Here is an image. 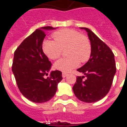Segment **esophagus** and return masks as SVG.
Here are the masks:
<instances>
[{
	"label": "esophagus",
	"instance_id": "34e87169",
	"mask_svg": "<svg viewBox=\"0 0 127 127\" xmlns=\"http://www.w3.org/2000/svg\"><path fill=\"white\" fill-rule=\"evenodd\" d=\"M67 75H68V73H66V72H63L62 73V76H63V78H65Z\"/></svg>",
	"mask_w": 127,
	"mask_h": 127
}]
</instances>
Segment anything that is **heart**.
Returning a JSON list of instances; mask_svg holds the SVG:
<instances>
[{"label":"heart","instance_id":"1","mask_svg":"<svg viewBox=\"0 0 127 127\" xmlns=\"http://www.w3.org/2000/svg\"><path fill=\"white\" fill-rule=\"evenodd\" d=\"M54 40L45 39L42 44L43 52L52 60L61 55L66 50V57L60 59L54 64L56 69L68 72L76 68L80 63H85L90 59L92 45L88 37L80 34L72 29H62L53 33Z\"/></svg>","mask_w":127,"mask_h":127}]
</instances>
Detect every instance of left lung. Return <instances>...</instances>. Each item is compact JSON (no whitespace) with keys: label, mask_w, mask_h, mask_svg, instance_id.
<instances>
[{"label":"left lung","mask_w":127,"mask_h":127,"mask_svg":"<svg viewBox=\"0 0 127 127\" xmlns=\"http://www.w3.org/2000/svg\"><path fill=\"white\" fill-rule=\"evenodd\" d=\"M80 28L88 32L92 52L88 61L77 69L85 76H77L72 89L76 97L80 101L95 102L103 98L111 87L116 72L114 54L92 31L87 28ZM85 77L86 79L84 80Z\"/></svg>","instance_id":"left-lung-1"}]
</instances>
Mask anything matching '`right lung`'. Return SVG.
I'll return each mask as SVG.
<instances>
[{"instance_id": "1", "label": "right lung", "mask_w": 127, "mask_h": 127, "mask_svg": "<svg viewBox=\"0 0 127 127\" xmlns=\"http://www.w3.org/2000/svg\"><path fill=\"white\" fill-rule=\"evenodd\" d=\"M51 26L37 29L27 37L14 51L12 70L17 86L25 97L35 103H43L55 95L62 72L55 70L47 78L52 64L42 49L45 30Z\"/></svg>"}]
</instances>
